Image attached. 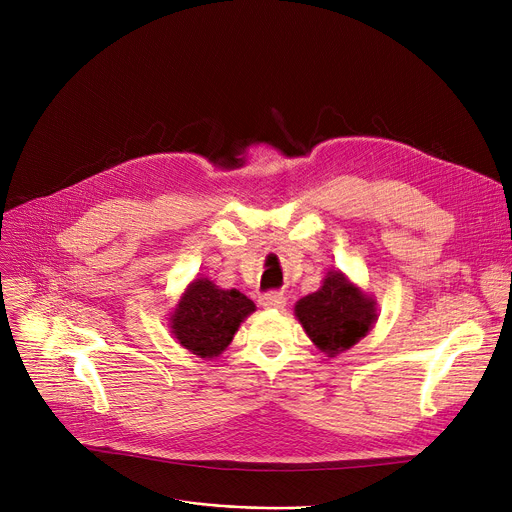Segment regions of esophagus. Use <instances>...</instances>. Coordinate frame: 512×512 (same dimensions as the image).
Masks as SVG:
<instances>
[{
    "label": "esophagus",
    "instance_id": "34e87169",
    "mask_svg": "<svg viewBox=\"0 0 512 512\" xmlns=\"http://www.w3.org/2000/svg\"><path fill=\"white\" fill-rule=\"evenodd\" d=\"M259 301H261V305L265 309H282L286 305V297H284L282 292H278V290H270V292L261 294Z\"/></svg>",
    "mask_w": 512,
    "mask_h": 512
}]
</instances>
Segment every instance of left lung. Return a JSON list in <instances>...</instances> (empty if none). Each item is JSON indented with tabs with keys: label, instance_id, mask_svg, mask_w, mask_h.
I'll use <instances>...</instances> for the list:
<instances>
[{
	"label": "left lung",
	"instance_id": "8db88e82",
	"mask_svg": "<svg viewBox=\"0 0 512 512\" xmlns=\"http://www.w3.org/2000/svg\"><path fill=\"white\" fill-rule=\"evenodd\" d=\"M307 336L330 357L357 344L375 319L373 301L342 274H330L317 292L294 307Z\"/></svg>",
	"mask_w": 512,
	"mask_h": 512
}]
</instances>
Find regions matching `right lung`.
<instances>
[{
    "label": "right lung",
    "instance_id": "add662e5",
    "mask_svg": "<svg viewBox=\"0 0 512 512\" xmlns=\"http://www.w3.org/2000/svg\"><path fill=\"white\" fill-rule=\"evenodd\" d=\"M255 303L238 290H222L207 278L195 280L178 303L172 330L178 342L199 357H218L232 342L240 321Z\"/></svg>",
    "mask_w": 512,
    "mask_h": 512
}]
</instances>
